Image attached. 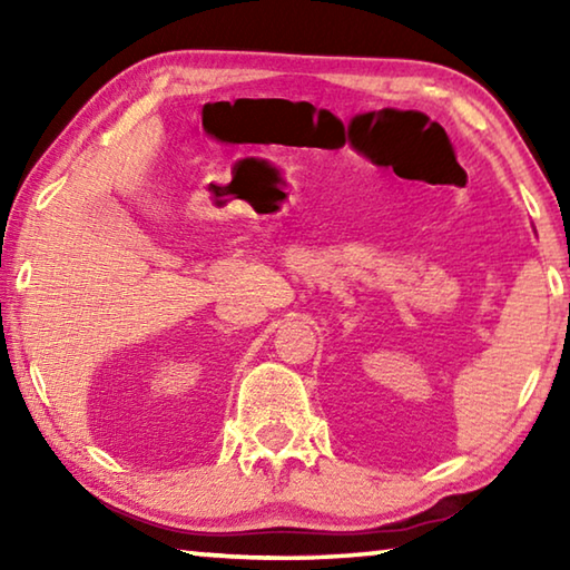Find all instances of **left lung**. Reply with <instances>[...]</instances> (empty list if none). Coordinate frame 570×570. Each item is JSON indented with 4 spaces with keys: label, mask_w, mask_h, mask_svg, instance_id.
<instances>
[{
    "label": "left lung",
    "mask_w": 570,
    "mask_h": 570,
    "mask_svg": "<svg viewBox=\"0 0 570 570\" xmlns=\"http://www.w3.org/2000/svg\"><path fill=\"white\" fill-rule=\"evenodd\" d=\"M568 306H570V304H568Z\"/></svg>",
    "instance_id": "left-lung-1"
}]
</instances>
